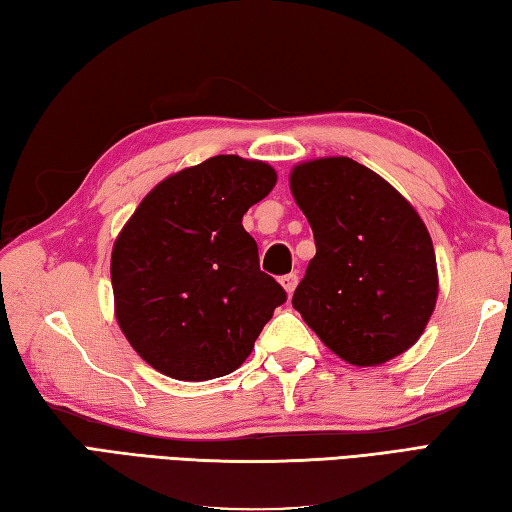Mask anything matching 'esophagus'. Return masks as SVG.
I'll list each match as a JSON object with an SVG mask.
<instances>
[{"label": "esophagus", "mask_w": 512, "mask_h": 512, "mask_svg": "<svg viewBox=\"0 0 512 512\" xmlns=\"http://www.w3.org/2000/svg\"><path fill=\"white\" fill-rule=\"evenodd\" d=\"M281 285L285 287V292L287 294H292L294 289H296V285H298V276L292 272V274H285V276H281Z\"/></svg>", "instance_id": "1"}]
</instances>
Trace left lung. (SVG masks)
Listing matches in <instances>:
<instances>
[{
    "mask_svg": "<svg viewBox=\"0 0 512 512\" xmlns=\"http://www.w3.org/2000/svg\"><path fill=\"white\" fill-rule=\"evenodd\" d=\"M289 185L316 243L294 310L352 365L406 352L426 330L439 287L435 249L417 211L352 158L305 162Z\"/></svg>",
    "mask_w": 512,
    "mask_h": 512,
    "instance_id": "8db88e82",
    "label": "left lung"
}]
</instances>
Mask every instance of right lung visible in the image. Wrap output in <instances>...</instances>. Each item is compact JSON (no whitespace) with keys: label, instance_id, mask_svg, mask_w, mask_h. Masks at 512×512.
Segmentation results:
<instances>
[{"label":"right lung","instance_id":"right-lung-1","mask_svg":"<svg viewBox=\"0 0 512 512\" xmlns=\"http://www.w3.org/2000/svg\"><path fill=\"white\" fill-rule=\"evenodd\" d=\"M274 185L265 162L214 156L162 180L124 225L111 254L115 316L151 368L178 381L234 372L287 301L243 227Z\"/></svg>","mask_w":512,"mask_h":512}]
</instances>
